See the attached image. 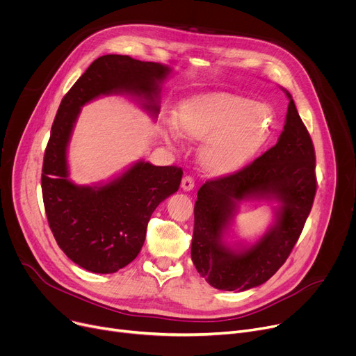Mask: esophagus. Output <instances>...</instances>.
I'll list each match as a JSON object with an SVG mask.
<instances>
[{
	"label": "esophagus",
	"mask_w": 356,
	"mask_h": 356,
	"mask_svg": "<svg viewBox=\"0 0 356 356\" xmlns=\"http://www.w3.org/2000/svg\"><path fill=\"white\" fill-rule=\"evenodd\" d=\"M193 188H195V180H193V177H192V176H184L183 180H181V189L186 191V192H189V191H192Z\"/></svg>",
	"instance_id": "obj_1"
}]
</instances>
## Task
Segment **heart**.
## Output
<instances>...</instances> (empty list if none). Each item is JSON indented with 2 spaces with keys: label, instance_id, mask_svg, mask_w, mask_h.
<instances>
[{
  "label": "heart",
  "instance_id": "heart-1",
  "mask_svg": "<svg viewBox=\"0 0 356 356\" xmlns=\"http://www.w3.org/2000/svg\"><path fill=\"white\" fill-rule=\"evenodd\" d=\"M275 117L270 105L228 92L203 93L183 101L173 115L179 136L202 141L199 161L211 176H228L245 167L271 137ZM167 137L176 140L173 129Z\"/></svg>",
  "mask_w": 356,
  "mask_h": 356
}]
</instances>
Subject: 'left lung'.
Instances as JSON below:
<instances>
[{
	"label": "left lung",
	"instance_id": "left-lung-1",
	"mask_svg": "<svg viewBox=\"0 0 356 356\" xmlns=\"http://www.w3.org/2000/svg\"><path fill=\"white\" fill-rule=\"evenodd\" d=\"M286 124L277 144L241 170L208 180L197 192L192 261L207 282L227 291L266 283L282 267L300 236L316 195V156L309 131L290 93ZM280 203L273 229L254 246L234 252L222 242L241 200Z\"/></svg>",
	"mask_w": 356,
	"mask_h": 356
}]
</instances>
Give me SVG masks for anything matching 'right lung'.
<instances>
[{"label":"right lung","instance_id":"add662e5","mask_svg":"<svg viewBox=\"0 0 356 356\" xmlns=\"http://www.w3.org/2000/svg\"><path fill=\"white\" fill-rule=\"evenodd\" d=\"M170 72L129 56H101L69 89L56 114L42 170L44 209L60 250L90 273H115L138 255L149 218L179 191L183 170L138 161L104 186L74 184L66 160L73 125L85 104L111 93L143 98V106L157 115L159 85Z\"/></svg>","mask_w":356,"mask_h":356}]
</instances>
